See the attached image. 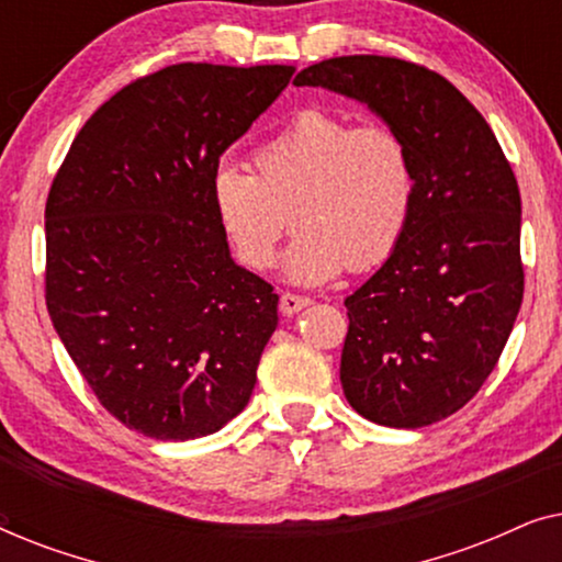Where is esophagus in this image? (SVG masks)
Returning <instances> with one entry per match:
<instances>
[{"label": "esophagus", "mask_w": 562, "mask_h": 562, "mask_svg": "<svg viewBox=\"0 0 562 562\" xmlns=\"http://www.w3.org/2000/svg\"><path fill=\"white\" fill-rule=\"evenodd\" d=\"M312 304L310 296H299V294H281V302H279V310L281 314H286V317H294V314H299L302 310H306V306Z\"/></svg>", "instance_id": "obj_1"}]
</instances>
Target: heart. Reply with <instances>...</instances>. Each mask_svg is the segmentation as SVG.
<instances>
[{
    "label": "heart",
    "mask_w": 562,
    "mask_h": 562,
    "mask_svg": "<svg viewBox=\"0 0 562 562\" xmlns=\"http://www.w3.org/2000/svg\"><path fill=\"white\" fill-rule=\"evenodd\" d=\"M256 173L222 158L210 176L214 220L235 258L268 271L283 233L294 283L368 271L398 248L417 202L409 145L386 125H356L327 110H302L252 150Z\"/></svg>",
    "instance_id": "heart-1"
}]
</instances>
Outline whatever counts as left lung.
Instances as JSON below:
<instances>
[{
  "label": "left lung",
  "mask_w": 562,
  "mask_h": 562,
  "mask_svg": "<svg viewBox=\"0 0 562 562\" xmlns=\"http://www.w3.org/2000/svg\"><path fill=\"white\" fill-rule=\"evenodd\" d=\"M366 104L412 150L417 202L398 248L345 299V398L383 427L435 425L479 394L525 294L521 199L481 112L440 74L340 56L296 74Z\"/></svg>",
  "instance_id": "left-lung-1"
}]
</instances>
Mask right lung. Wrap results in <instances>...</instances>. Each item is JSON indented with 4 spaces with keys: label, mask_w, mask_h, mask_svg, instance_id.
Wrapping results in <instances>:
<instances>
[{
    "label": "right lung",
    "mask_w": 562,
    "mask_h": 562,
    "mask_svg": "<svg viewBox=\"0 0 562 562\" xmlns=\"http://www.w3.org/2000/svg\"><path fill=\"white\" fill-rule=\"evenodd\" d=\"M291 74L160 68L91 114L53 179L50 322L104 409L153 440L217 432L256 389L279 294L229 256L210 176Z\"/></svg>",
    "instance_id": "add662e5"
}]
</instances>
